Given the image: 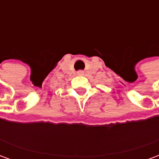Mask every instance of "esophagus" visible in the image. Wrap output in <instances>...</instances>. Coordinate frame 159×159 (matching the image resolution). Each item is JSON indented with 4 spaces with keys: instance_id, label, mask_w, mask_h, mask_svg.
<instances>
[{
    "instance_id": "obj_1",
    "label": "esophagus",
    "mask_w": 159,
    "mask_h": 159,
    "mask_svg": "<svg viewBox=\"0 0 159 159\" xmlns=\"http://www.w3.org/2000/svg\"><path fill=\"white\" fill-rule=\"evenodd\" d=\"M77 75H78V76H83V75H84V71H83V70H78V71H77Z\"/></svg>"
}]
</instances>
